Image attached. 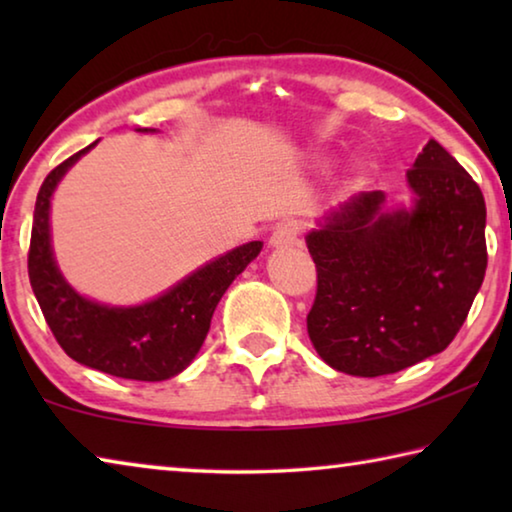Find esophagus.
I'll return each mask as SVG.
<instances>
[{
	"label": "esophagus",
	"instance_id": "obj_1",
	"mask_svg": "<svg viewBox=\"0 0 512 512\" xmlns=\"http://www.w3.org/2000/svg\"><path fill=\"white\" fill-rule=\"evenodd\" d=\"M298 237H300L298 223H296V221H282V223L275 225V230H273V235H271V241H268V244H271L273 248L296 246V244H300Z\"/></svg>",
	"mask_w": 512,
	"mask_h": 512
}]
</instances>
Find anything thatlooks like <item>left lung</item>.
<instances>
[{"instance_id": "left-lung-1", "label": "left lung", "mask_w": 512, "mask_h": 512, "mask_svg": "<svg viewBox=\"0 0 512 512\" xmlns=\"http://www.w3.org/2000/svg\"><path fill=\"white\" fill-rule=\"evenodd\" d=\"M411 210L361 192L307 235L316 300L307 332L327 366L354 377L400 372L443 352L481 289L485 201L436 140L406 171Z\"/></svg>"}]
</instances>
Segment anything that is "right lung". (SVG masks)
<instances>
[{
	"label": "right lung",
	"mask_w": 512,
	"mask_h": 512,
	"mask_svg": "<svg viewBox=\"0 0 512 512\" xmlns=\"http://www.w3.org/2000/svg\"><path fill=\"white\" fill-rule=\"evenodd\" d=\"M94 144L51 169L40 187L29 246L31 289L67 357L121 379L162 381L176 377L201 350L223 293L264 244L250 241L230 250L160 298L137 307H108L79 296L56 266L49 237V205L65 171Z\"/></svg>",
	"instance_id": "add662e5"
}]
</instances>
